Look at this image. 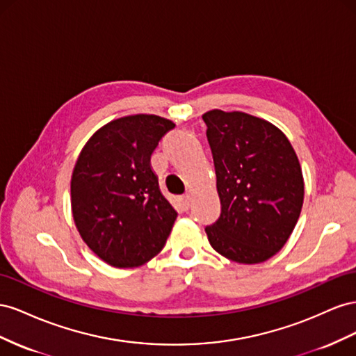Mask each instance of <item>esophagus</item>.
Here are the masks:
<instances>
[{
    "label": "esophagus",
    "instance_id": "obj_1",
    "mask_svg": "<svg viewBox=\"0 0 356 356\" xmlns=\"http://www.w3.org/2000/svg\"><path fill=\"white\" fill-rule=\"evenodd\" d=\"M179 201H180V207L181 209H184L185 211L189 210V207H191V197L189 195H181L179 198Z\"/></svg>",
    "mask_w": 356,
    "mask_h": 356
}]
</instances>
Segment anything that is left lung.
<instances>
[{"label": "left lung", "mask_w": 356, "mask_h": 356, "mask_svg": "<svg viewBox=\"0 0 356 356\" xmlns=\"http://www.w3.org/2000/svg\"><path fill=\"white\" fill-rule=\"evenodd\" d=\"M216 171L220 215L211 248L240 264L276 255L300 218L304 181L296 150L270 122L241 111L202 115Z\"/></svg>", "instance_id": "left-lung-1"}]
</instances>
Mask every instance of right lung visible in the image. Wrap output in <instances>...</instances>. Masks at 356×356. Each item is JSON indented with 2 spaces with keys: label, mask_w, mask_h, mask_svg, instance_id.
I'll use <instances>...</instances> for the list:
<instances>
[{
  "label": "right lung",
  "mask_w": 356,
  "mask_h": 356,
  "mask_svg": "<svg viewBox=\"0 0 356 356\" xmlns=\"http://www.w3.org/2000/svg\"><path fill=\"white\" fill-rule=\"evenodd\" d=\"M176 125L155 115L125 116L89 138L71 177L80 236L118 268L138 267L164 248L177 218L162 195L150 156Z\"/></svg>",
  "instance_id": "obj_1"
}]
</instances>
